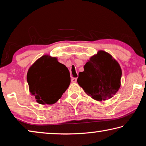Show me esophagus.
<instances>
[{"mask_svg":"<svg viewBox=\"0 0 146 146\" xmlns=\"http://www.w3.org/2000/svg\"><path fill=\"white\" fill-rule=\"evenodd\" d=\"M76 80H77V78H71V82H73V83H75L76 82Z\"/></svg>","mask_w":146,"mask_h":146,"instance_id":"34e87169","label":"esophagus"}]
</instances>
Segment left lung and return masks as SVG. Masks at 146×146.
<instances>
[{"label":"left lung","mask_w":146,"mask_h":146,"mask_svg":"<svg viewBox=\"0 0 146 146\" xmlns=\"http://www.w3.org/2000/svg\"><path fill=\"white\" fill-rule=\"evenodd\" d=\"M84 70L78 74L77 82L93 99L108 100L119 90L122 70L110 53L98 51L86 62Z\"/></svg>","instance_id":"1"}]
</instances>
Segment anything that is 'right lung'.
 Segmentation results:
<instances>
[{
    "label": "right lung",
    "mask_w": 146,
    "mask_h": 146,
    "mask_svg": "<svg viewBox=\"0 0 146 146\" xmlns=\"http://www.w3.org/2000/svg\"><path fill=\"white\" fill-rule=\"evenodd\" d=\"M31 95L40 104H53L60 98L71 82L70 71L57 58L42 56L32 64L27 73Z\"/></svg>",
    "instance_id": "obj_1"
}]
</instances>
